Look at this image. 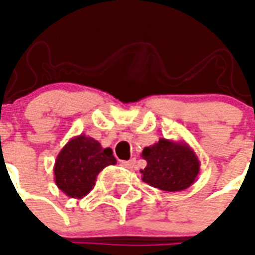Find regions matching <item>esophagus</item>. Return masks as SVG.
Returning a JSON list of instances; mask_svg holds the SVG:
<instances>
[{
    "label": "esophagus",
    "mask_w": 255,
    "mask_h": 255,
    "mask_svg": "<svg viewBox=\"0 0 255 255\" xmlns=\"http://www.w3.org/2000/svg\"><path fill=\"white\" fill-rule=\"evenodd\" d=\"M135 165V159H129V161H122L123 167H127V169H132Z\"/></svg>",
    "instance_id": "1"
}]
</instances>
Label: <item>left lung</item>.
<instances>
[{
	"instance_id": "8db88e82",
	"label": "left lung",
	"mask_w": 255,
	"mask_h": 255,
	"mask_svg": "<svg viewBox=\"0 0 255 255\" xmlns=\"http://www.w3.org/2000/svg\"><path fill=\"white\" fill-rule=\"evenodd\" d=\"M142 158L147 161L140 170L142 180L166 192L188 189L200 171L199 156L184 140L159 137L152 146L143 148Z\"/></svg>"
}]
</instances>
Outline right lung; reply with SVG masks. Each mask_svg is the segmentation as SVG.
Listing matches in <instances>:
<instances>
[{"instance_id":"right-lung-1","label":"right lung","mask_w":255,"mask_h":255,"mask_svg":"<svg viewBox=\"0 0 255 255\" xmlns=\"http://www.w3.org/2000/svg\"><path fill=\"white\" fill-rule=\"evenodd\" d=\"M112 148H103L96 139L81 133L66 143L54 165V180L65 195L81 199L96 185L104 167L115 165Z\"/></svg>"}]
</instances>
